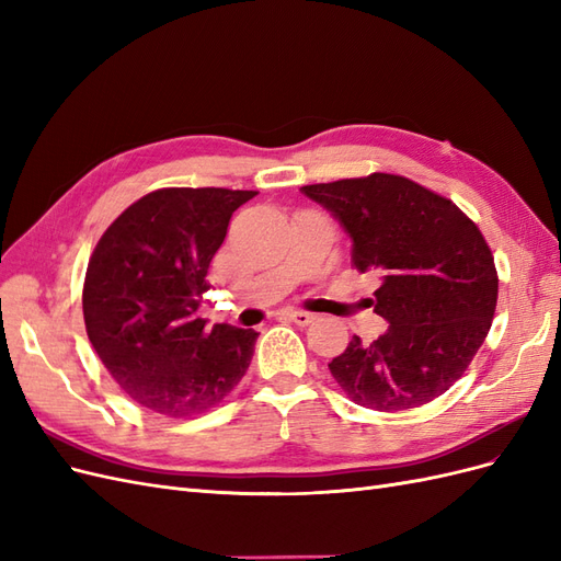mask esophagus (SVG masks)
I'll use <instances>...</instances> for the list:
<instances>
[{
    "label": "esophagus",
    "mask_w": 561,
    "mask_h": 561,
    "mask_svg": "<svg viewBox=\"0 0 561 561\" xmlns=\"http://www.w3.org/2000/svg\"><path fill=\"white\" fill-rule=\"evenodd\" d=\"M287 318H290L293 322H297V325L307 328V325H311V322H313L318 316H316V313H309V311H290V313H287Z\"/></svg>",
    "instance_id": "obj_1"
}]
</instances>
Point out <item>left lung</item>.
Here are the masks:
<instances>
[{"label": "left lung", "mask_w": 561, "mask_h": 561, "mask_svg": "<svg viewBox=\"0 0 561 561\" xmlns=\"http://www.w3.org/2000/svg\"><path fill=\"white\" fill-rule=\"evenodd\" d=\"M353 241L351 260L375 274L388 330L353 336L328 365L360 407L400 412L439 398L463 377L494 320L499 276L482 231L454 203L402 175L307 184Z\"/></svg>", "instance_id": "1"}]
</instances>
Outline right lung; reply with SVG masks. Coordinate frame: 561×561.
I'll list each match as a JSON object with an SVG mask.
<instances>
[{
  "label": "right lung",
  "instance_id": "obj_1",
  "mask_svg": "<svg viewBox=\"0 0 561 561\" xmlns=\"http://www.w3.org/2000/svg\"><path fill=\"white\" fill-rule=\"evenodd\" d=\"M257 192L168 186L135 201L98 241L83 280V322L112 379L145 410H213L250 367L257 332L206 330L208 268L236 208Z\"/></svg>",
  "mask_w": 561,
  "mask_h": 561
}]
</instances>
